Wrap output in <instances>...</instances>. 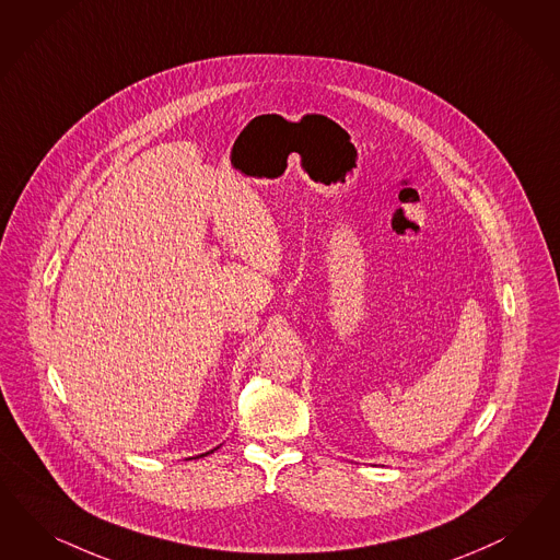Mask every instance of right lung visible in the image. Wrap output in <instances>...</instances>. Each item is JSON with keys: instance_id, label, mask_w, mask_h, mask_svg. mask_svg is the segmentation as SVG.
Here are the masks:
<instances>
[{"instance_id": "add662e5", "label": "right lung", "mask_w": 560, "mask_h": 560, "mask_svg": "<svg viewBox=\"0 0 560 560\" xmlns=\"http://www.w3.org/2000/svg\"><path fill=\"white\" fill-rule=\"evenodd\" d=\"M203 455H208V453H203ZM203 455H199V457H203Z\"/></svg>"}]
</instances>
